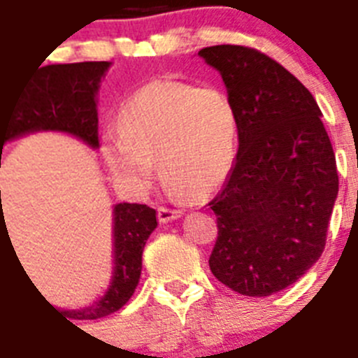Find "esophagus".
<instances>
[{
  "label": "esophagus",
  "mask_w": 358,
  "mask_h": 358,
  "mask_svg": "<svg viewBox=\"0 0 358 358\" xmlns=\"http://www.w3.org/2000/svg\"><path fill=\"white\" fill-rule=\"evenodd\" d=\"M182 217V211H178V209H169V208H159L158 209V220L159 222H164V224H167V222H171V220H176Z\"/></svg>",
  "instance_id": "1"
}]
</instances>
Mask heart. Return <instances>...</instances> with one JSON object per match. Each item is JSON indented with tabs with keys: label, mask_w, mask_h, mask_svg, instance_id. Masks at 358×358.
<instances>
[{
	"label": "heart",
	"mask_w": 358,
	"mask_h": 358,
	"mask_svg": "<svg viewBox=\"0 0 358 358\" xmlns=\"http://www.w3.org/2000/svg\"><path fill=\"white\" fill-rule=\"evenodd\" d=\"M117 129L104 134L101 154L110 173L136 191L152 185L154 159L178 196L213 193L234 167L237 112L215 86L152 80L121 104Z\"/></svg>",
	"instance_id": "heart-1"
}]
</instances>
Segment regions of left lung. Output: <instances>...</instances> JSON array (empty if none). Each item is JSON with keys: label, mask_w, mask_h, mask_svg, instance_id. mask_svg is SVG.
<instances>
[{"label": "left lung", "mask_w": 358, "mask_h": 358, "mask_svg": "<svg viewBox=\"0 0 358 358\" xmlns=\"http://www.w3.org/2000/svg\"><path fill=\"white\" fill-rule=\"evenodd\" d=\"M217 69L239 121V150L209 202L219 237L209 268L245 296H270L320 259L338 173L315 97L292 73L255 49L199 51Z\"/></svg>", "instance_id": "8db88e82"}]
</instances>
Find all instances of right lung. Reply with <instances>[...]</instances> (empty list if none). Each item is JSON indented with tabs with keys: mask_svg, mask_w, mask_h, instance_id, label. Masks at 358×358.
I'll use <instances>...</instances> for the list:
<instances>
[{
	"mask_svg": "<svg viewBox=\"0 0 358 358\" xmlns=\"http://www.w3.org/2000/svg\"><path fill=\"white\" fill-rule=\"evenodd\" d=\"M42 66V64H40ZM112 62L55 64L36 69L18 97L0 103V167L3 147L34 132H62L99 149L97 95ZM1 194V191H0ZM5 219H0V231ZM158 226L156 209L121 202L112 209V278L88 307L55 309L75 320H97L132 298L141 278L145 243Z\"/></svg>",
	"mask_w": 358,
	"mask_h": 358,
	"instance_id": "add662e5",
	"label": "right lung"
}]
</instances>
